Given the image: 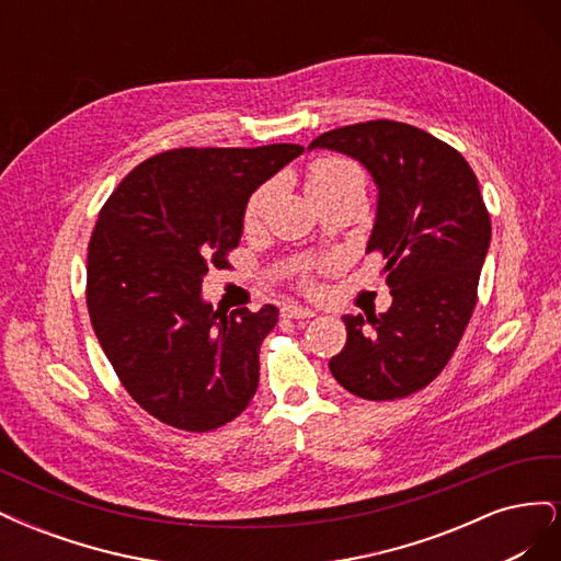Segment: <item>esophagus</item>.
<instances>
[{"label": "esophagus", "mask_w": 561, "mask_h": 561, "mask_svg": "<svg viewBox=\"0 0 561 561\" xmlns=\"http://www.w3.org/2000/svg\"><path fill=\"white\" fill-rule=\"evenodd\" d=\"M280 316L293 318V320H304V318H313L316 313L307 307H299V304H285V307L280 309Z\"/></svg>", "instance_id": "34e87169"}]
</instances>
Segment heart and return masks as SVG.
I'll return each mask as SVG.
<instances>
[{
	"label": "heart",
	"instance_id": "heart-1",
	"mask_svg": "<svg viewBox=\"0 0 561 561\" xmlns=\"http://www.w3.org/2000/svg\"><path fill=\"white\" fill-rule=\"evenodd\" d=\"M353 184L365 186V175L353 161L328 157V159L313 161L309 168V194L313 201ZM274 196H276V182H264L250 194L243 210L245 231H254L264 222L266 210L271 206V201H274Z\"/></svg>",
	"mask_w": 561,
	"mask_h": 561
}]
</instances>
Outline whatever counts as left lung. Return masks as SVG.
<instances>
[{
    "label": "left lung",
    "instance_id": "obj_1",
    "mask_svg": "<svg viewBox=\"0 0 561 561\" xmlns=\"http://www.w3.org/2000/svg\"><path fill=\"white\" fill-rule=\"evenodd\" d=\"M358 159L379 186L367 252L386 260L393 304L344 316L346 346L332 377L365 400H400L445 369L478 304L491 219L468 161L410 124L377 122L318 135L309 149Z\"/></svg>",
    "mask_w": 561,
    "mask_h": 561
}]
</instances>
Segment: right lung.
<instances>
[{
	"label": "right lung",
	"instance_id": "add662e5",
	"mask_svg": "<svg viewBox=\"0 0 561 561\" xmlns=\"http://www.w3.org/2000/svg\"><path fill=\"white\" fill-rule=\"evenodd\" d=\"M301 145L180 147L135 165L98 215L87 307L118 381L165 426L208 433L250 404L278 309L219 313L201 297L239 248L250 194Z\"/></svg>",
	"mask_w": 561,
	"mask_h": 561
}]
</instances>
